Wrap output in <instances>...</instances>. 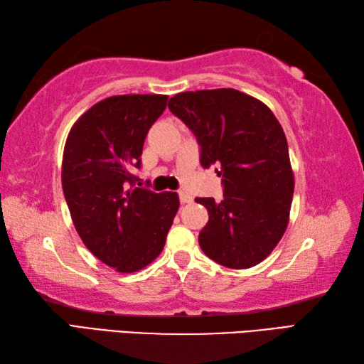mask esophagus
<instances>
[{
	"label": "esophagus",
	"mask_w": 364,
	"mask_h": 364,
	"mask_svg": "<svg viewBox=\"0 0 364 364\" xmlns=\"http://www.w3.org/2000/svg\"><path fill=\"white\" fill-rule=\"evenodd\" d=\"M178 196H180V202H181L183 205L192 202V197L188 194L186 191H180V192H178Z\"/></svg>",
	"instance_id": "1"
}]
</instances>
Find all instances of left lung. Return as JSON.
I'll use <instances>...</instances> for the list:
<instances>
[{
	"mask_svg": "<svg viewBox=\"0 0 364 364\" xmlns=\"http://www.w3.org/2000/svg\"><path fill=\"white\" fill-rule=\"evenodd\" d=\"M168 109L202 146L203 167L218 164L223 197H197L210 220L198 244L206 257L230 269L266 259L289 222L294 172L284 131L274 112L236 89L181 92Z\"/></svg>",
	"mask_w": 364,
	"mask_h": 364,
	"instance_id": "8db88e82",
	"label": "left lung"
}]
</instances>
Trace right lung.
Masks as SVG:
<instances>
[{"label":"right lung","mask_w":364,"mask_h":364,"mask_svg":"<svg viewBox=\"0 0 364 364\" xmlns=\"http://www.w3.org/2000/svg\"><path fill=\"white\" fill-rule=\"evenodd\" d=\"M167 95H114L73 123L63 156V189L84 245L120 274L159 257L173 223L176 192L134 188L144 141Z\"/></svg>","instance_id":"obj_1"}]
</instances>
